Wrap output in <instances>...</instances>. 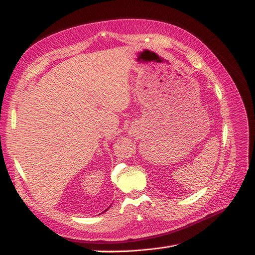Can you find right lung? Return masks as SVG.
<instances>
[{"label":"right lung","mask_w":255,"mask_h":255,"mask_svg":"<svg viewBox=\"0 0 255 255\" xmlns=\"http://www.w3.org/2000/svg\"><path fill=\"white\" fill-rule=\"evenodd\" d=\"M110 207H111V206H110ZM110 207H108V208H107V209H106V210H105V211H104V212H106V211H107V210H108V209H109V208H110ZM104 212H103V213H104Z\"/></svg>","instance_id":"1"}]
</instances>
